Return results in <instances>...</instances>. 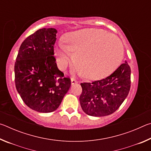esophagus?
<instances>
[{"label": "esophagus", "mask_w": 151, "mask_h": 151, "mask_svg": "<svg viewBox=\"0 0 151 151\" xmlns=\"http://www.w3.org/2000/svg\"><path fill=\"white\" fill-rule=\"evenodd\" d=\"M77 83H78V81H76L75 78H71V85H75V84H76Z\"/></svg>", "instance_id": "obj_1"}]
</instances>
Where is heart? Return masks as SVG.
I'll use <instances>...</instances> for the list:
<instances>
[{
	"instance_id": "obj_1",
	"label": "heart",
	"mask_w": 151,
	"mask_h": 151,
	"mask_svg": "<svg viewBox=\"0 0 151 151\" xmlns=\"http://www.w3.org/2000/svg\"><path fill=\"white\" fill-rule=\"evenodd\" d=\"M65 45L55 48L58 66L65 68L71 62L70 53L80 75L88 80H100L119 67L124 47L118 38L101 29H84L66 36Z\"/></svg>"
}]
</instances>
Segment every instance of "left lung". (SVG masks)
Segmentation results:
<instances>
[{
    "mask_svg": "<svg viewBox=\"0 0 151 151\" xmlns=\"http://www.w3.org/2000/svg\"><path fill=\"white\" fill-rule=\"evenodd\" d=\"M131 72L125 61L105 78L81 83L83 91L79 101L83 111L93 116H104L115 112L129 93Z\"/></svg>",
    "mask_w": 151,
    "mask_h": 151,
    "instance_id": "obj_1",
    "label": "left lung"
}]
</instances>
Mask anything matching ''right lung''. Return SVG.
<instances>
[{
  "label": "right lung",
  "instance_id": "right-lung-1",
  "mask_svg": "<svg viewBox=\"0 0 151 151\" xmlns=\"http://www.w3.org/2000/svg\"><path fill=\"white\" fill-rule=\"evenodd\" d=\"M57 30L41 29L28 37L20 45L14 65L18 93L27 105L39 112L57 110L71 85L63 77L54 57Z\"/></svg>",
  "mask_w": 151,
  "mask_h": 151
}]
</instances>
